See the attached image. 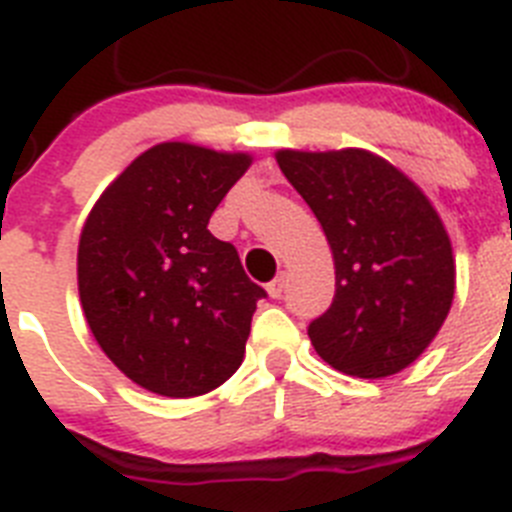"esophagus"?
<instances>
[{
	"mask_svg": "<svg viewBox=\"0 0 512 512\" xmlns=\"http://www.w3.org/2000/svg\"><path fill=\"white\" fill-rule=\"evenodd\" d=\"M284 287H287V274H277V277L266 284V292H269V297L279 300V297H282V292H284Z\"/></svg>",
	"mask_w": 512,
	"mask_h": 512,
	"instance_id": "34e87169",
	"label": "esophagus"
}]
</instances>
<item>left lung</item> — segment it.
Here are the masks:
<instances>
[{
    "label": "left lung",
    "instance_id": "8db88e82",
    "mask_svg": "<svg viewBox=\"0 0 512 512\" xmlns=\"http://www.w3.org/2000/svg\"><path fill=\"white\" fill-rule=\"evenodd\" d=\"M277 164L323 225L336 264V297L307 328L318 356L348 377L402 372L454 300V253L438 212L400 169L361 148H284Z\"/></svg>",
    "mask_w": 512,
    "mask_h": 512
}]
</instances>
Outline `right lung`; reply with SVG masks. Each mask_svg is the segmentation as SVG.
Segmentation results:
<instances>
[{
	"mask_svg": "<svg viewBox=\"0 0 512 512\" xmlns=\"http://www.w3.org/2000/svg\"><path fill=\"white\" fill-rule=\"evenodd\" d=\"M248 166V153L158 143L89 212L76 259L81 307L107 359L143 390L197 397L241 366L266 292L207 223Z\"/></svg>",
	"mask_w": 512,
	"mask_h": 512,
	"instance_id": "1",
	"label": "right lung"
}]
</instances>
